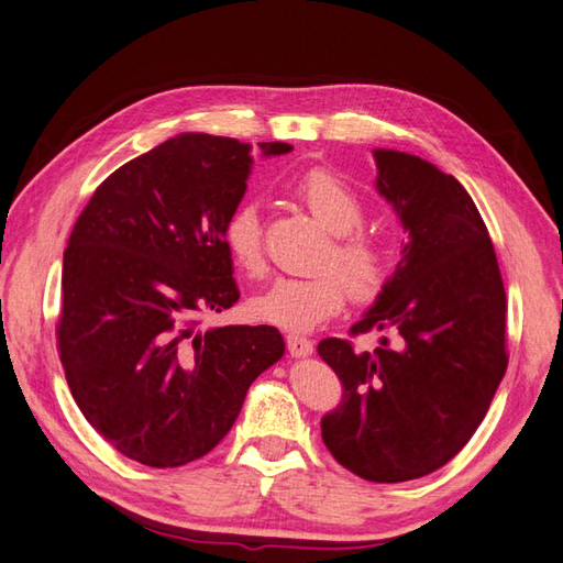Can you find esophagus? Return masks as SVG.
Listing matches in <instances>:
<instances>
[{
    "mask_svg": "<svg viewBox=\"0 0 563 563\" xmlns=\"http://www.w3.org/2000/svg\"><path fill=\"white\" fill-rule=\"evenodd\" d=\"M287 350H290L292 357H309L313 352V343L305 335L290 333V335H287Z\"/></svg>",
    "mask_w": 563,
    "mask_h": 563,
    "instance_id": "esophagus-1",
    "label": "esophagus"
}]
</instances>
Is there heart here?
<instances>
[{
  "instance_id": "heart-1",
  "label": "heart",
  "mask_w": 563,
  "mask_h": 563,
  "mask_svg": "<svg viewBox=\"0 0 563 563\" xmlns=\"http://www.w3.org/2000/svg\"><path fill=\"white\" fill-rule=\"evenodd\" d=\"M287 194L302 203L331 232V246L309 278H278L256 295L250 309L256 319L285 331H311L343 309L350 290L369 297L386 278L388 254L378 234L360 228L364 203L343 177L325 167H311L287 185ZM222 240L232 261L250 278L264 276V230L254 203H242L228 216Z\"/></svg>"
}]
</instances>
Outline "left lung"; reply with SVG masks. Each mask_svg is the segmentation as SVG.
<instances>
[{"instance_id":"left-lung-1","label":"left lung","mask_w":563,"mask_h":563,"mask_svg":"<svg viewBox=\"0 0 563 563\" xmlns=\"http://www.w3.org/2000/svg\"><path fill=\"white\" fill-rule=\"evenodd\" d=\"M376 189L408 244L374 307L350 333H396L372 352L325 338L319 355L343 384L321 420L333 459L369 482L434 473L459 453L499 388L506 292L485 220L453 175L417 155L374 151Z\"/></svg>"}]
</instances>
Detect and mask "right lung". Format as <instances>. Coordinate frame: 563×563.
<instances>
[{
    "label": "right lung",
    "mask_w": 563,
    "mask_h": 563,
    "mask_svg": "<svg viewBox=\"0 0 563 563\" xmlns=\"http://www.w3.org/2000/svg\"><path fill=\"white\" fill-rule=\"evenodd\" d=\"M250 151L211 134L161 143L102 181L64 252L67 384L90 427L141 465L179 467L216 449L285 352L276 325L199 329L201 313L240 299L222 228L246 191Z\"/></svg>",
    "instance_id": "1"
}]
</instances>
